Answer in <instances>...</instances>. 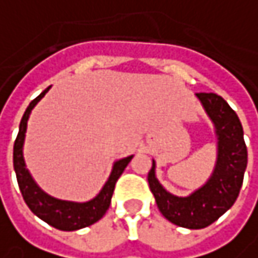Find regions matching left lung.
I'll return each instance as SVG.
<instances>
[{
  "mask_svg": "<svg viewBox=\"0 0 258 258\" xmlns=\"http://www.w3.org/2000/svg\"><path fill=\"white\" fill-rule=\"evenodd\" d=\"M217 136V163L211 177L195 192L176 196L156 177V162L149 172V186L162 215L174 225L201 230L224 215L237 201L247 167V147L240 118L217 94H196Z\"/></svg>",
  "mask_w": 258,
  "mask_h": 258,
  "instance_id": "obj_1",
  "label": "left lung"
}]
</instances>
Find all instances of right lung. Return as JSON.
<instances>
[{"mask_svg": "<svg viewBox=\"0 0 258 258\" xmlns=\"http://www.w3.org/2000/svg\"><path fill=\"white\" fill-rule=\"evenodd\" d=\"M50 89L46 88L36 99L30 102V105L26 109L24 115L20 122V130L18 136L14 143V153H13V160H14V170L17 174V182L21 190V195L24 198L27 207L31 209L34 215H37L40 219L47 222L49 225L62 231H76L89 227L95 224L96 221L102 218L107 212L111 204V198L114 194V187L118 177L122 174L127 164L131 162L133 156L119 159L114 163L111 174L99 190V194L88 201V202H72V201H62L57 198H53L44 190H41L31 174L26 167L24 156H23V147H24V140H26V131H27V121L33 108L37 105L40 99L47 94Z\"/></svg>", "mask_w": 258, "mask_h": 258, "instance_id": "obj_1", "label": "right lung"}]
</instances>
